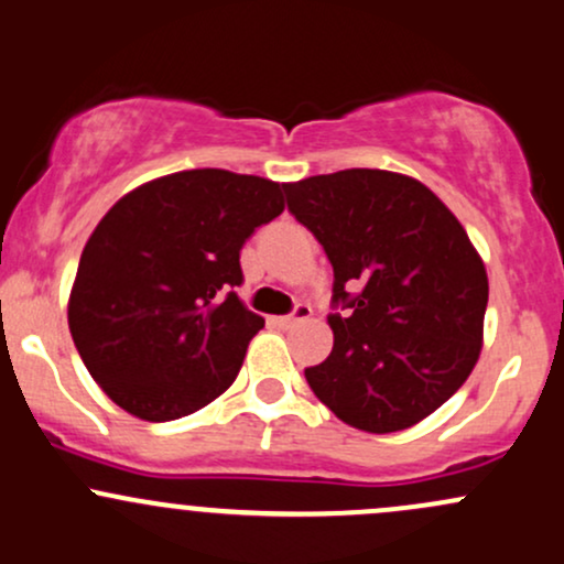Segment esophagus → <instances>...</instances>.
<instances>
[{"instance_id":"1","label":"esophagus","mask_w":564,"mask_h":564,"mask_svg":"<svg viewBox=\"0 0 564 564\" xmlns=\"http://www.w3.org/2000/svg\"><path fill=\"white\" fill-rule=\"evenodd\" d=\"M308 316H312V306H308V303H295V308L290 314H284V316H280V327H284V330H288V327H295L299 325V322H306Z\"/></svg>"}]
</instances>
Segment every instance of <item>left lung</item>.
Here are the masks:
<instances>
[{"label":"left lung","instance_id":"left-lung-1","mask_svg":"<svg viewBox=\"0 0 564 564\" xmlns=\"http://www.w3.org/2000/svg\"><path fill=\"white\" fill-rule=\"evenodd\" d=\"M333 265V351L306 367L340 421L402 432L464 386L482 349L487 274L464 226L419 181L340 170L284 183Z\"/></svg>","mask_w":564,"mask_h":564}]
</instances>
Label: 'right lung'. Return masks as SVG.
<instances>
[{"label":"right lung","mask_w":564,"mask_h":564,"mask_svg":"<svg viewBox=\"0 0 564 564\" xmlns=\"http://www.w3.org/2000/svg\"><path fill=\"white\" fill-rule=\"evenodd\" d=\"M284 210L282 186L183 170L122 197L82 250L68 330L95 383L151 423L224 394L263 316L248 312L239 252Z\"/></svg>","instance_id":"right-lung-1"}]
</instances>
